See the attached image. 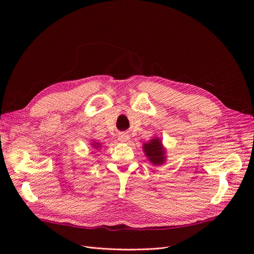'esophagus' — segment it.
<instances>
[{"label": "esophagus", "instance_id": "1", "mask_svg": "<svg viewBox=\"0 0 254 254\" xmlns=\"http://www.w3.org/2000/svg\"><path fill=\"white\" fill-rule=\"evenodd\" d=\"M118 140L120 142H127L129 140V136L126 134V132H122V134H119L118 136Z\"/></svg>", "mask_w": 254, "mask_h": 254}]
</instances>
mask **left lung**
<instances>
[{
	"label": "left lung",
	"mask_w": 254,
	"mask_h": 254,
	"mask_svg": "<svg viewBox=\"0 0 254 254\" xmlns=\"http://www.w3.org/2000/svg\"><path fill=\"white\" fill-rule=\"evenodd\" d=\"M142 148L146 157L153 166H162L166 163V148L158 137H154L147 143H144Z\"/></svg>",
	"instance_id": "left-lung-1"
}]
</instances>
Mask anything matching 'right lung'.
<instances>
[{"instance_id":"add662e5","label":"right lung","mask_w":254,"mask_h":254,"mask_svg":"<svg viewBox=\"0 0 254 254\" xmlns=\"http://www.w3.org/2000/svg\"><path fill=\"white\" fill-rule=\"evenodd\" d=\"M90 145H91V147L96 150H101V148H102V143L97 142V141H92L90 143Z\"/></svg>"}]
</instances>
